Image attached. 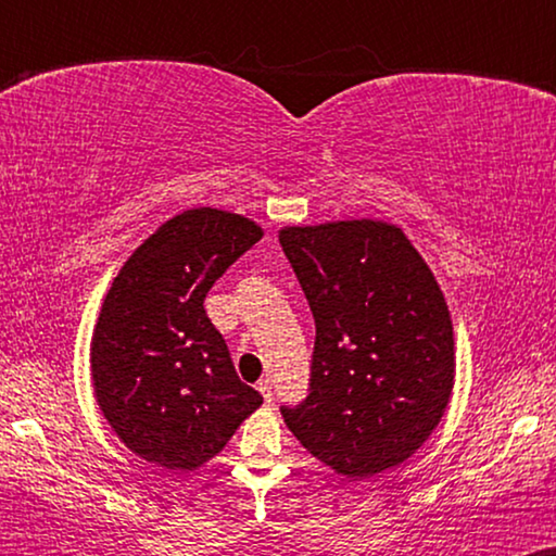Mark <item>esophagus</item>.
I'll return each instance as SVG.
<instances>
[{
	"label": "esophagus",
	"instance_id": "34e87169",
	"mask_svg": "<svg viewBox=\"0 0 556 556\" xmlns=\"http://www.w3.org/2000/svg\"><path fill=\"white\" fill-rule=\"evenodd\" d=\"M257 390H260V393H263L265 403H273V395H276V393H273V382H270V380H263V382H260V384H257Z\"/></svg>",
	"mask_w": 556,
	"mask_h": 556
}]
</instances>
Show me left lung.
<instances>
[{
	"mask_svg": "<svg viewBox=\"0 0 556 556\" xmlns=\"http://www.w3.org/2000/svg\"><path fill=\"white\" fill-rule=\"evenodd\" d=\"M278 239L317 330L309 395L280 406L286 427L345 479L388 471L424 445L453 393L445 296L393 224L289 226Z\"/></svg>",
	"mask_w": 556,
	"mask_h": 556,
	"instance_id": "1",
	"label": "left lung"
}]
</instances>
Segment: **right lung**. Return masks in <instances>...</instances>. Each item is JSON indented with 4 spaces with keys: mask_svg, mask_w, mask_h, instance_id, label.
Listing matches in <instances>:
<instances>
[{
    "mask_svg": "<svg viewBox=\"0 0 556 556\" xmlns=\"http://www.w3.org/2000/svg\"><path fill=\"white\" fill-rule=\"evenodd\" d=\"M260 239L244 215L194 207L142 241L111 283L90 343L96 401L148 463L194 471L263 403L202 306Z\"/></svg>",
    "mask_w": 556,
    "mask_h": 556,
    "instance_id": "add662e5",
    "label": "right lung"
}]
</instances>
